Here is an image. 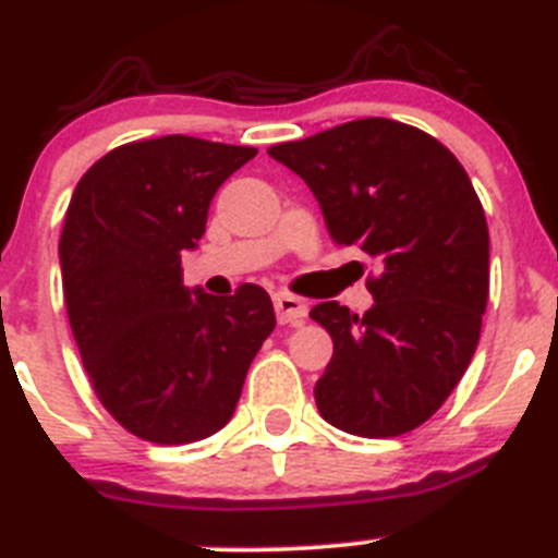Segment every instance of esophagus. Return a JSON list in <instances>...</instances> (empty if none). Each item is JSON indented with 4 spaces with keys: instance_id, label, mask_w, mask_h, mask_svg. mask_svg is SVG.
<instances>
[{
    "instance_id": "obj_1",
    "label": "esophagus",
    "mask_w": 558,
    "mask_h": 558,
    "mask_svg": "<svg viewBox=\"0 0 558 558\" xmlns=\"http://www.w3.org/2000/svg\"><path fill=\"white\" fill-rule=\"evenodd\" d=\"M274 307H276V318H279V324L299 327V324H304V318H307V302L293 293H284V290L274 293Z\"/></svg>"
}]
</instances>
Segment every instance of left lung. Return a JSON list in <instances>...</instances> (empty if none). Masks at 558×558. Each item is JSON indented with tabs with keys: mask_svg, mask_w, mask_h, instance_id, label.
Instances as JSON below:
<instances>
[{
	"mask_svg": "<svg viewBox=\"0 0 558 558\" xmlns=\"http://www.w3.org/2000/svg\"><path fill=\"white\" fill-rule=\"evenodd\" d=\"M268 153L313 190L335 243L383 263L366 282L372 310H310L335 343L315 405L352 436L416 430L470 366L489 299V226L470 175L430 133L383 117Z\"/></svg>",
	"mask_w": 558,
	"mask_h": 558,
	"instance_id": "8db88e82",
	"label": "left lung"
}]
</instances>
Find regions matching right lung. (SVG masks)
Wrapping results in <instances>:
<instances>
[{
  "label": "right lung",
  "instance_id": "1",
  "mask_svg": "<svg viewBox=\"0 0 558 558\" xmlns=\"http://www.w3.org/2000/svg\"><path fill=\"white\" fill-rule=\"evenodd\" d=\"M254 156L181 133L128 142L88 167L69 201L58 254L72 335L102 408L153 445L218 433L276 327L259 284L192 299L181 279L215 192Z\"/></svg>",
  "mask_w": 558,
  "mask_h": 558
}]
</instances>
